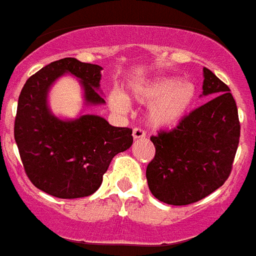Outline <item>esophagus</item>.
<instances>
[{"label": "esophagus", "mask_w": 256, "mask_h": 256, "mask_svg": "<svg viewBox=\"0 0 256 256\" xmlns=\"http://www.w3.org/2000/svg\"><path fill=\"white\" fill-rule=\"evenodd\" d=\"M133 138H134V140H140V138H145V136H146V133L144 132L142 130H141V128H134V130H133Z\"/></svg>", "instance_id": "obj_1"}]
</instances>
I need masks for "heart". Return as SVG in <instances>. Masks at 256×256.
I'll list each match as a JSON object with an SVG mask.
<instances>
[{
  "label": "heart",
  "instance_id": "heart-1",
  "mask_svg": "<svg viewBox=\"0 0 256 256\" xmlns=\"http://www.w3.org/2000/svg\"><path fill=\"white\" fill-rule=\"evenodd\" d=\"M130 96L148 108V123L154 128H168L178 124L194 106L198 88L187 80L175 81L172 78L160 77L136 85ZM110 106L116 112L126 114L130 108L126 95L114 92L110 95Z\"/></svg>",
  "mask_w": 256,
  "mask_h": 256
}]
</instances>
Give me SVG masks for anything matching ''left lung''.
Masks as SVG:
<instances>
[{
	"label": "left lung",
	"mask_w": 256,
	"mask_h": 256,
	"mask_svg": "<svg viewBox=\"0 0 256 256\" xmlns=\"http://www.w3.org/2000/svg\"><path fill=\"white\" fill-rule=\"evenodd\" d=\"M202 72V95L212 99L176 128L150 137L156 156L146 168L148 186L154 198L170 206H188L220 188L229 178L240 144L238 110L230 88L209 69Z\"/></svg>",
	"instance_id": "obj_1"
}]
</instances>
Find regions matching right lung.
I'll return each instance as SVG.
<instances>
[{
    "label": "right lung",
    "mask_w": 256,
    "mask_h": 256,
    "mask_svg": "<svg viewBox=\"0 0 256 256\" xmlns=\"http://www.w3.org/2000/svg\"><path fill=\"white\" fill-rule=\"evenodd\" d=\"M102 66L65 57L28 78L18 99L14 138L27 176L36 188L60 199L92 195L100 187L118 153L130 149L132 130L108 124L98 115L58 119L48 107V92L62 74L81 82L86 106L103 104Z\"/></svg>",
    "instance_id": "obj_1"
}]
</instances>
